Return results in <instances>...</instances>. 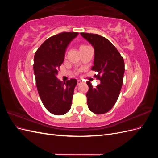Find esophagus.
I'll return each instance as SVG.
<instances>
[{"label":"esophagus","mask_w":158,"mask_h":158,"mask_svg":"<svg viewBox=\"0 0 158 158\" xmlns=\"http://www.w3.org/2000/svg\"><path fill=\"white\" fill-rule=\"evenodd\" d=\"M82 83V80H78V84H80Z\"/></svg>","instance_id":"esophagus-1"}]
</instances>
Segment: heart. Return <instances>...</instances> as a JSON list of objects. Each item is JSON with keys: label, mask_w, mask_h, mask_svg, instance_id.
Returning a JSON list of instances; mask_svg holds the SVG:
<instances>
[{"label": "heart", "mask_w": 158, "mask_h": 158, "mask_svg": "<svg viewBox=\"0 0 158 158\" xmlns=\"http://www.w3.org/2000/svg\"><path fill=\"white\" fill-rule=\"evenodd\" d=\"M87 47V45H81V46L80 47V49L84 48V47Z\"/></svg>", "instance_id": "1"}]
</instances>
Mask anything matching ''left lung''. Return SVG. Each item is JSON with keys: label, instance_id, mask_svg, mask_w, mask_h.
I'll use <instances>...</instances> for the list:
<instances>
[{"label": "left lung", "instance_id": "left-lung-1", "mask_svg": "<svg viewBox=\"0 0 158 158\" xmlns=\"http://www.w3.org/2000/svg\"><path fill=\"white\" fill-rule=\"evenodd\" d=\"M82 35L94 49V66L92 70L98 72L95 77L101 84L95 88L90 82L87 84L88 106L95 114L108 112L115 104L120 94L125 73L123 56L107 39L98 34L82 33Z\"/></svg>", "mask_w": 158, "mask_h": 158}]
</instances>
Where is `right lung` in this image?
<instances>
[{
	"mask_svg": "<svg viewBox=\"0 0 158 158\" xmlns=\"http://www.w3.org/2000/svg\"><path fill=\"white\" fill-rule=\"evenodd\" d=\"M77 32H63L49 37L39 47L33 60L37 89L43 104L51 113L62 115L71 108L76 79L63 83L56 78L66 49Z\"/></svg>",
	"mask_w": 158,
	"mask_h": 158,
	"instance_id": "add662e5",
	"label": "right lung"
}]
</instances>
